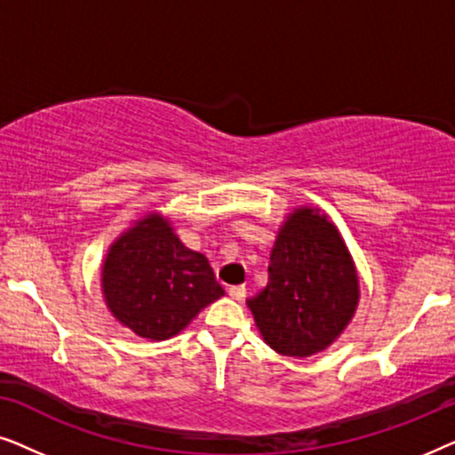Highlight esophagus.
<instances>
[{"label":"esophagus","instance_id":"obj_1","mask_svg":"<svg viewBox=\"0 0 455 455\" xmlns=\"http://www.w3.org/2000/svg\"><path fill=\"white\" fill-rule=\"evenodd\" d=\"M228 294L234 298V300H244L246 298V288L244 285H232V288L228 290Z\"/></svg>","mask_w":455,"mask_h":455}]
</instances>
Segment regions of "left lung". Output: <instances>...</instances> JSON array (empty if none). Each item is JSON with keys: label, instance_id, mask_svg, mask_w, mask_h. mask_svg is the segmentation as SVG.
Returning <instances> with one entry per match:
<instances>
[{"label": "left lung", "instance_id": "8db88e82", "mask_svg": "<svg viewBox=\"0 0 455 455\" xmlns=\"http://www.w3.org/2000/svg\"><path fill=\"white\" fill-rule=\"evenodd\" d=\"M263 339L283 356L325 350L358 304L350 252L327 215L296 209L271 251L269 283L246 302Z\"/></svg>", "mask_w": 455, "mask_h": 455}]
</instances>
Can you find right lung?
<instances>
[{"mask_svg": "<svg viewBox=\"0 0 455 455\" xmlns=\"http://www.w3.org/2000/svg\"><path fill=\"white\" fill-rule=\"evenodd\" d=\"M101 273L111 313L147 339L180 333L223 296L207 257L186 248L157 213L116 240Z\"/></svg>", "mask_w": 455, "mask_h": 455, "instance_id": "1", "label": "right lung"}]
</instances>
